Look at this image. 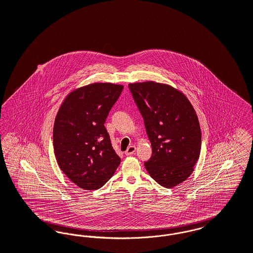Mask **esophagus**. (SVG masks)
<instances>
[{
	"mask_svg": "<svg viewBox=\"0 0 253 253\" xmlns=\"http://www.w3.org/2000/svg\"><path fill=\"white\" fill-rule=\"evenodd\" d=\"M135 146H129L127 150L125 151V155L126 156H131V155H133L134 152H135Z\"/></svg>",
	"mask_w": 253,
	"mask_h": 253,
	"instance_id": "1",
	"label": "esophagus"
}]
</instances>
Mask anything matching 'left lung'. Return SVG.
Wrapping results in <instances>:
<instances>
[{
    "label": "left lung",
    "instance_id": "8db88e82",
    "mask_svg": "<svg viewBox=\"0 0 253 253\" xmlns=\"http://www.w3.org/2000/svg\"><path fill=\"white\" fill-rule=\"evenodd\" d=\"M144 119L152 157L144 165L159 184L172 188L194 171L200 158L202 133L188 98L174 87L154 81L129 84Z\"/></svg>",
    "mask_w": 253,
    "mask_h": 253
}]
</instances>
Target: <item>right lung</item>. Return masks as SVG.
Here are the masks:
<instances>
[{
  "label": "right lung",
  "mask_w": 253,
  "mask_h": 253,
  "mask_svg": "<svg viewBox=\"0 0 253 253\" xmlns=\"http://www.w3.org/2000/svg\"><path fill=\"white\" fill-rule=\"evenodd\" d=\"M122 85L92 83L71 91L53 126L54 154L63 173L85 190H96L113 177L120 158L104 123Z\"/></svg>",
  "instance_id": "add662e5"
}]
</instances>
